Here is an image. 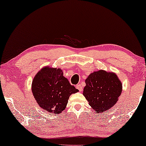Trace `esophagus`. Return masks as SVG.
<instances>
[{"mask_svg":"<svg viewBox=\"0 0 146 146\" xmlns=\"http://www.w3.org/2000/svg\"><path fill=\"white\" fill-rule=\"evenodd\" d=\"M76 89H78L80 92H82L83 90V87H82V86L81 84H78V85H76Z\"/></svg>","mask_w":146,"mask_h":146,"instance_id":"1","label":"esophagus"}]
</instances>
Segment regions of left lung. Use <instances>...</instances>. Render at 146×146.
<instances>
[{"mask_svg":"<svg viewBox=\"0 0 146 146\" xmlns=\"http://www.w3.org/2000/svg\"><path fill=\"white\" fill-rule=\"evenodd\" d=\"M83 94L98 113L107 111L116 104L122 91V84L113 72L94 71L85 80Z\"/></svg>","mask_w":146,"mask_h":146,"instance_id":"left-lung-1","label":"left lung"}]
</instances>
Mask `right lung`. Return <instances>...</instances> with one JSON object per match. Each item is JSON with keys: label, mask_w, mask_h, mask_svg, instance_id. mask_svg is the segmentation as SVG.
Instances as JSON below:
<instances>
[{"label": "right lung", "mask_w": 146, "mask_h": 146, "mask_svg": "<svg viewBox=\"0 0 146 146\" xmlns=\"http://www.w3.org/2000/svg\"><path fill=\"white\" fill-rule=\"evenodd\" d=\"M79 90L71 85L60 68L46 66L34 76L32 92L40 108L57 114L64 111L70 96Z\"/></svg>", "instance_id": "1"}]
</instances>
